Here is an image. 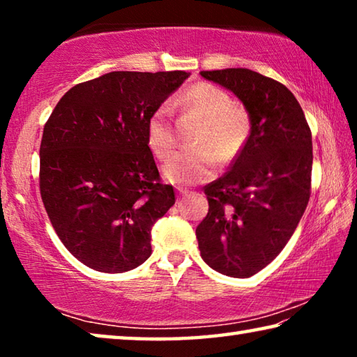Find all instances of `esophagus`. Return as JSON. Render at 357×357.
I'll list each match as a JSON object with an SVG mask.
<instances>
[{
  "instance_id": "esophagus-1",
  "label": "esophagus",
  "mask_w": 357,
  "mask_h": 357,
  "mask_svg": "<svg viewBox=\"0 0 357 357\" xmlns=\"http://www.w3.org/2000/svg\"><path fill=\"white\" fill-rule=\"evenodd\" d=\"M178 193H179V197H185V195H189V190H187V189H178Z\"/></svg>"
}]
</instances>
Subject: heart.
Masks as SVG:
<instances>
[{
  "label": "heart",
  "mask_w": 357,
  "mask_h": 357,
  "mask_svg": "<svg viewBox=\"0 0 357 357\" xmlns=\"http://www.w3.org/2000/svg\"><path fill=\"white\" fill-rule=\"evenodd\" d=\"M179 104L203 119L197 135L200 148L174 154L165 162L164 174L173 184L189 185L214 173L217 154L222 162L233 160L249 140L252 123L243 107L233 104L227 91L211 83L193 84L181 94ZM146 142L159 159H167L173 153L176 137L168 107L160 105L149 116Z\"/></svg>",
  "instance_id": "1"
}]
</instances>
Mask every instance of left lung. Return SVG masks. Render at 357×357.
Segmentation results:
<instances>
[{
	"label": "left lung",
	"mask_w": 357,
	"mask_h": 357,
	"mask_svg": "<svg viewBox=\"0 0 357 357\" xmlns=\"http://www.w3.org/2000/svg\"><path fill=\"white\" fill-rule=\"evenodd\" d=\"M200 74L236 96L252 123L231 170L204 187L209 211L197 227L204 263L223 275L245 279L279 255L304 214L312 134L285 84L243 68Z\"/></svg>",
	"instance_id": "8db88e82"
}]
</instances>
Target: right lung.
Masks as SVG:
<instances>
[{
  "label": "right lung",
  "instance_id": "obj_1",
  "mask_svg": "<svg viewBox=\"0 0 357 357\" xmlns=\"http://www.w3.org/2000/svg\"><path fill=\"white\" fill-rule=\"evenodd\" d=\"M189 72H108L75 84L40 142V197L72 255L100 273H126L151 255V228L174 204L146 142L155 108Z\"/></svg>",
  "mask_w": 357,
  "mask_h": 357
}]
</instances>
